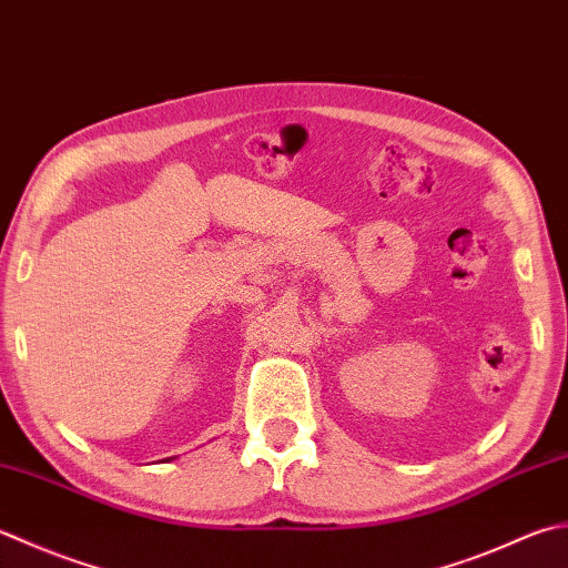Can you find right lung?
I'll return each mask as SVG.
<instances>
[{
  "label": "right lung",
  "instance_id": "right-lung-1",
  "mask_svg": "<svg viewBox=\"0 0 568 568\" xmlns=\"http://www.w3.org/2000/svg\"><path fill=\"white\" fill-rule=\"evenodd\" d=\"M166 460H170V458H166Z\"/></svg>",
  "mask_w": 568,
  "mask_h": 568
}]
</instances>
